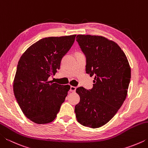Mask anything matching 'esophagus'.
<instances>
[{
	"mask_svg": "<svg viewBox=\"0 0 148 148\" xmlns=\"http://www.w3.org/2000/svg\"><path fill=\"white\" fill-rule=\"evenodd\" d=\"M76 87L71 86V89H70V91H71V92H75V91H76Z\"/></svg>",
	"mask_w": 148,
	"mask_h": 148,
	"instance_id": "obj_1",
	"label": "esophagus"
}]
</instances>
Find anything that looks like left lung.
<instances>
[{
    "instance_id": "1",
    "label": "left lung",
    "mask_w": 148,
    "mask_h": 148,
    "mask_svg": "<svg viewBox=\"0 0 148 148\" xmlns=\"http://www.w3.org/2000/svg\"><path fill=\"white\" fill-rule=\"evenodd\" d=\"M76 40L86 56V73L95 76L93 87L76 89L79 102L75 106L77 121L95 129L113 117L126 99L131 71L118 44L102 36L78 34Z\"/></svg>"
}]
</instances>
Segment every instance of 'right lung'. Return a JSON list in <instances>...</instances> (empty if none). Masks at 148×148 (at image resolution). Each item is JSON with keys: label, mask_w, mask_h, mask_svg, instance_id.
Segmentation results:
<instances>
[{"label": "right lung", "mask_w": 148, "mask_h": 148, "mask_svg": "<svg viewBox=\"0 0 148 148\" xmlns=\"http://www.w3.org/2000/svg\"><path fill=\"white\" fill-rule=\"evenodd\" d=\"M76 34L47 37L30 46L18 62L14 92L27 118L37 124L53 121L71 89L49 77L60 69L61 61L73 45Z\"/></svg>", "instance_id": "obj_1"}]
</instances>
